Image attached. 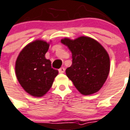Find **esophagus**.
I'll return each instance as SVG.
<instances>
[{"mask_svg": "<svg viewBox=\"0 0 130 130\" xmlns=\"http://www.w3.org/2000/svg\"><path fill=\"white\" fill-rule=\"evenodd\" d=\"M65 69L64 68H60L58 70V72L60 73H64V72H65Z\"/></svg>", "mask_w": 130, "mask_h": 130, "instance_id": "esophagus-1", "label": "esophagus"}]
</instances>
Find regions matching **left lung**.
Masks as SVG:
<instances>
[{
    "mask_svg": "<svg viewBox=\"0 0 130 130\" xmlns=\"http://www.w3.org/2000/svg\"><path fill=\"white\" fill-rule=\"evenodd\" d=\"M61 42L72 52V63L65 72L74 87L83 95L99 91L110 71L109 56L105 48L88 37L74 40L65 38Z\"/></svg>",
    "mask_w": 130,
    "mask_h": 130,
    "instance_id": "8db88e82",
    "label": "left lung"
}]
</instances>
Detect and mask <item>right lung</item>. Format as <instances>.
<instances>
[{"label": "right lung", "instance_id": "1", "mask_svg": "<svg viewBox=\"0 0 130 130\" xmlns=\"http://www.w3.org/2000/svg\"><path fill=\"white\" fill-rule=\"evenodd\" d=\"M49 43L36 40L24 47L15 62V73L19 83L27 93L35 97L45 95L52 87L58 71L51 68L45 54Z\"/></svg>", "mask_w": 130, "mask_h": 130}]
</instances>
